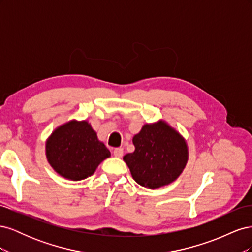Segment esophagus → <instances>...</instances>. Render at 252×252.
Listing matches in <instances>:
<instances>
[{"label":"esophagus","mask_w":252,"mask_h":252,"mask_svg":"<svg viewBox=\"0 0 252 252\" xmlns=\"http://www.w3.org/2000/svg\"><path fill=\"white\" fill-rule=\"evenodd\" d=\"M113 156L116 158H121L123 156V148H116L113 150Z\"/></svg>","instance_id":"1"}]
</instances>
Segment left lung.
Masks as SVG:
<instances>
[{
	"label": "left lung",
	"mask_w": 252,
	"mask_h": 252,
	"mask_svg": "<svg viewBox=\"0 0 252 252\" xmlns=\"http://www.w3.org/2000/svg\"><path fill=\"white\" fill-rule=\"evenodd\" d=\"M134 151L123 159L133 180L143 187L157 189L177 180L188 161L185 139L165 121L145 124L132 139Z\"/></svg>",
	"instance_id": "left-lung-1"
}]
</instances>
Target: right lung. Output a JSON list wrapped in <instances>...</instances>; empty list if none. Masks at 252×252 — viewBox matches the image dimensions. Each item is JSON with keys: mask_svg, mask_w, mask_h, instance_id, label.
I'll use <instances>...</instances> for the list:
<instances>
[{"mask_svg": "<svg viewBox=\"0 0 252 252\" xmlns=\"http://www.w3.org/2000/svg\"><path fill=\"white\" fill-rule=\"evenodd\" d=\"M50 166L61 177L81 181L93 175L110 151L88 121L71 120L56 128L45 144Z\"/></svg>", "mask_w": 252, "mask_h": 252, "instance_id": "right-lung-1", "label": "right lung"}]
</instances>
